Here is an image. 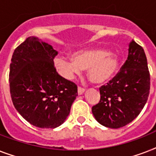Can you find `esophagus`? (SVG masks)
<instances>
[{"mask_svg":"<svg viewBox=\"0 0 156 156\" xmlns=\"http://www.w3.org/2000/svg\"><path fill=\"white\" fill-rule=\"evenodd\" d=\"M85 89H84V88H82V87H78V94L79 95H83V93L85 92Z\"/></svg>","mask_w":156,"mask_h":156,"instance_id":"obj_1","label":"esophagus"}]
</instances>
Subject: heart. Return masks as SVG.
Returning a JSON list of instances; mask_svg holds the SVG:
<instances>
[{
    "label": "heart",
    "mask_w": 156,
    "mask_h": 156,
    "mask_svg": "<svg viewBox=\"0 0 156 156\" xmlns=\"http://www.w3.org/2000/svg\"><path fill=\"white\" fill-rule=\"evenodd\" d=\"M54 65L61 75L71 78L73 74L87 69V78L90 83L101 85L115 77L120 66L116 54L104 49H92L73 54L71 59L56 57Z\"/></svg>",
    "instance_id": "heart-1"
}]
</instances>
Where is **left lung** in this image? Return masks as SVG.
Segmentation results:
<instances>
[{"instance_id":"8db88e82","label":"left lung","mask_w":156,"mask_h":156,"mask_svg":"<svg viewBox=\"0 0 156 156\" xmlns=\"http://www.w3.org/2000/svg\"><path fill=\"white\" fill-rule=\"evenodd\" d=\"M100 100L92 107L95 120L102 126L118 129L139 115L150 92V73L144 50L133 40L121 71L100 88Z\"/></svg>"}]
</instances>
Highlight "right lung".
<instances>
[{"instance_id":"right-lung-1","label":"right lung","mask_w":156,"mask_h":156,"mask_svg":"<svg viewBox=\"0 0 156 156\" xmlns=\"http://www.w3.org/2000/svg\"><path fill=\"white\" fill-rule=\"evenodd\" d=\"M57 52L39 38L28 37L13 52L9 68L13 104L34 126L55 129L65 122L78 87L56 72Z\"/></svg>"}]
</instances>
